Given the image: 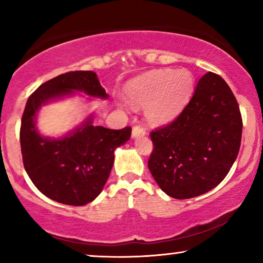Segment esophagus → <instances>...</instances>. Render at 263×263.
I'll return each mask as SVG.
<instances>
[{
	"mask_svg": "<svg viewBox=\"0 0 263 263\" xmlns=\"http://www.w3.org/2000/svg\"><path fill=\"white\" fill-rule=\"evenodd\" d=\"M145 128L142 127V126H133L132 128V138H137V137H143L145 136Z\"/></svg>",
	"mask_w": 263,
	"mask_h": 263,
	"instance_id": "esophagus-1",
	"label": "esophagus"
}]
</instances>
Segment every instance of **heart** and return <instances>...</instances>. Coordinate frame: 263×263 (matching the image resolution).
<instances>
[{
  "instance_id": "obj_1",
  "label": "heart",
  "mask_w": 263,
  "mask_h": 263,
  "mask_svg": "<svg viewBox=\"0 0 263 263\" xmlns=\"http://www.w3.org/2000/svg\"><path fill=\"white\" fill-rule=\"evenodd\" d=\"M194 79L187 70H156L140 75L125 87L133 105L143 106L146 119L165 124L179 116L193 93Z\"/></svg>"
}]
</instances>
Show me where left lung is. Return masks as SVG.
Masks as SVG:
<instances>
[{
	"mask_svg": "<svg viewBox=\"0 0 263 263\" xmlns=\"http://www.w3.org/2000/svg\"><path fill=\"white\" fill-rule=\"evenodd\" d=\"M242 127L230 87L207 72L180 116L150 133L154 150L147 167L169 197H199L228 175L241 146Z\"/></svg>",
	"mask_w": 263,
	"mask_h": 263,
	"instance_id": "obj_1",
	"label": "left lung"
}]
</instances>
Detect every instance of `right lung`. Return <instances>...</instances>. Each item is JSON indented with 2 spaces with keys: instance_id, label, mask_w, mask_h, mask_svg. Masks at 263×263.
Listing matches in <instances>:
<instances>
[{
  "instance_id": "obj_1",
  "label": "right lung",
  "mask_w": 263,
  "mask_h": 263,
  "mask_svg": "<svg viewBox=\"0 0 263 263\" xmlns=\"http://www.w3.org/2000/svg\"><path fill=\"white\" fill-rule=\"evenodd\" d=\"M76 91L108 99L94 71H70L47 81L27 100L20 144L24 167L34 186L54 201L82 206L101 193L113 167L114 150L130 139L131 127L95 126L90 114L65 136H43L35 125L40 107Z\"/></svg>"
}]
</instances>
